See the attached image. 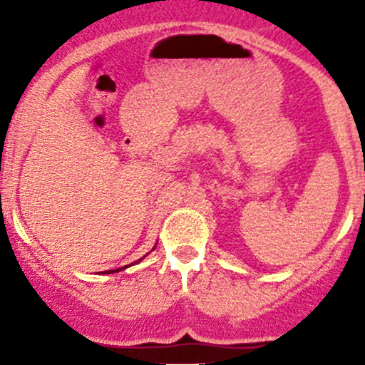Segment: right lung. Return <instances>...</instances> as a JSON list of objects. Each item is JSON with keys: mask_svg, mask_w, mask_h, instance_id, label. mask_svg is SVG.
Segmentation results:
<instances>
[{"mask_svg": "<svg viewBox=\"0 0 365 365\" xmlns=\"http://www.w3.org/2000/svg\"><path fill=\"white\" fill-rule=\"evenodd\" d=\"M137 262H140V259ZM125 267H128V266H123V267H118V269H110V271H104V273H108V274H111V273H118V271H121V269H125Z\"/></svg>", "mask_w": 365, "mask_h": 365, "instance_id": "right-lung-1", "label": "right lung"}]
</instances>
